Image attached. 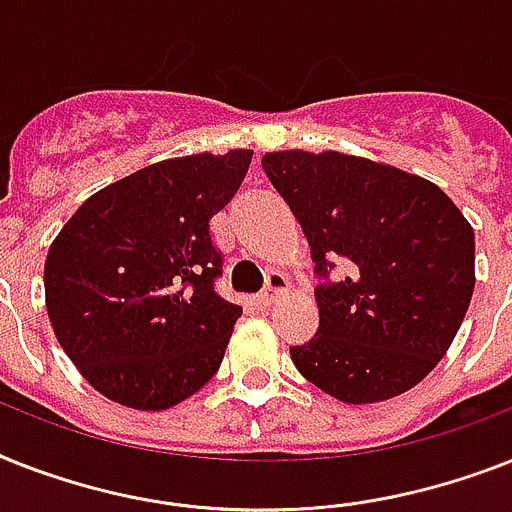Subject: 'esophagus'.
Here are the masks:
<instances>
[{
    "label": "esophagus",
    "mask_w": 512,
    "mask_h": 512,
    "mask_svg": "<svg viewBox=\"0 0 512 512\" xmlns=\"http://www.w3.org/2000/svg\"><path fill=\"white\" fill-rule=\"evenodd\" d=\"M289 292V278L284 276V273H278V270H273L268 276V284H265L263 294H260V302L263 305H273L278 297H284V294Z\"/></svg>",
    "instance_id": "esophagus-1"
}]
</instances>
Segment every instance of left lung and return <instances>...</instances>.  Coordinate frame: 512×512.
Listing matches in <instances>:
<instances>
[{"label": "left lung", "mask_w": 512, "mask_h": 512, "mask_svg": "<svg viewBox=\"0 0 512 512\" xmlns=\"http://www.w3.org/2000/svg\"><path fill=\"white\" fill-rule=\"evenodd\" d=\"M263 170L326 278L315 289L318 331L292 347L297 371L347 405L413 389L447 355L471 305V223L436 184L365 157L284 149L263 155ZM339 256L351 276L331 285Z\"/></svg>", "instance_id": "left-lung-1"}]
</instances>
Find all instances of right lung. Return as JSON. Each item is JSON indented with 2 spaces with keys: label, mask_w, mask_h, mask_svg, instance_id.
I'll return each instance as SVG.
<instances>
[{
  "label": "right lung",
  "mask_w": 512,
  "mask_h": 512,
  "mask_svg": "<svg viewBox=\"0 0 512 512\" xmlns=\"http://www.w3.org/2000/svg\"><path fill=\"white\" fill-rule=\"evenodd\" d=\"M252 152L173 157L91 194L44 263L54 336L99 394L168 410L215 376L242 307L215 294L210 218Z\"/></svg>",
  "instance_id": "add662e5"
}]
</instances>
